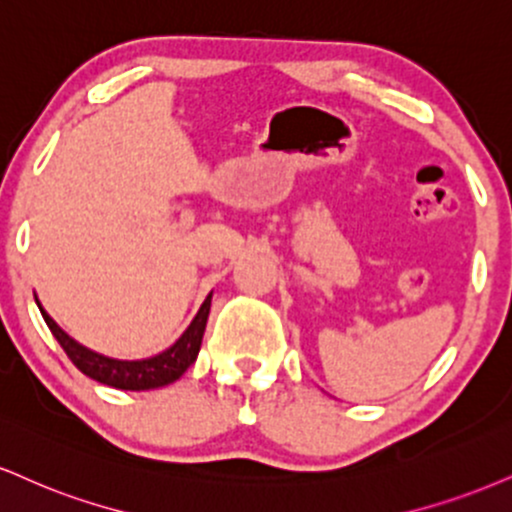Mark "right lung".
<instances>
[{"label": "right lung", "instance_id": "obj_1", "mask_svg": "<svg viewBox=\"0 0 512 512\" xmlns=\"http://www.w3.org/2000/svg\"><path fill=\"white\" fill-rule=\"evenodd\" d=\"M209 305H212V295H207V300L202 303L200 312H197L188 329L183 331V336L178 338L169 350H164V353L147 357V360H112V357L92 353V350L73 341L66 331L59 329V324L54 322V319L49 317L38 303L49 331H52L54 338H57L59 346L64 348V353L69 355L73 365H76L85 377L100 381V384L114 386V389H123V391L157 389V386H166L181 377V374L193 365L197 353H200L202 334H205L207 317H209Z\"/></svg>", "mask_w": 512, "mask_h": 512}]
</instances>
